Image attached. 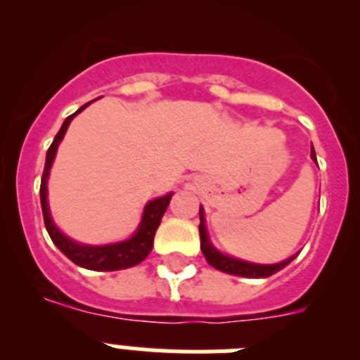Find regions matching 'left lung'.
I'll use <instances>...</instances> for the list:
<instances>
[{"label":"left lung","instance_id":"obj_1","mask_svg":"<svg viewBox=\"0 0 360 360\" xmlns=\"http://www.w3.org/2000/svg\"><path fill=\"white\" fill-rule=\"evenodd\" d=\"M310 157L317 162L314 148H311V151H310ZM198 231H200V249H202V252H203V256H205V259H207V263L211 266H214V269L225 272V274L241 276V278H254V279L269 278V276L276 274L278 270L285 269V266H287L288 263H290L292 259L297 256V254H295V256L288 257V259H285V262H281V263H276V265H257V263L243 262V259H238V257L225 256V254H221L219 250H216L214 247H212L211 241H209L207 231H205V218H203L202 207H200Z\"/></svg>","mask_w":360,"mask_h":360}]
</instances>
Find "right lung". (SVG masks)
I'll use <instances>...</instances> for the list:
<instances>
[{"instance_id":"1","label":"right lung","mask_w":360,"mask_h":360,"mask_svg":"<svg viewBox=\"0 0 360 360\" xmlns=\"http://www.w3.org/2000/svg\"><path fill=\"white\" fill-rule=\"evenodd\" d=\"M90 104V103H88ZM88 104L79 108L73 115H70L68 119L63 122L61 129L53 139L52 146L46 151V162H44V171L43 178H41V209H43V218H44V227L49 231L50 238L56 243V247L68 257L70 262H73L75 265L82 266V269L88 270H98V272H110V270H122L129 269V266L139 265L141 262H144L148 254L151 252L153 249V238H155V232H157L158 225H160V219L164 216L165 209L169 205L171 196L169 195L160 196V198H155L151 202H148V205L144 207V214H142L141 225L136 229V232L133 234L129 240L119 241V243H111V245H82L77 243V241L70 240L68 236H65L59 229L53 224L52 216H50L49 209V200H46V180H49L50 167H52V162L56 158V153L59 144H61L63 136H65L66 129H68L70 122L77 113H81Z\"/></svg>"}]
</instances>
